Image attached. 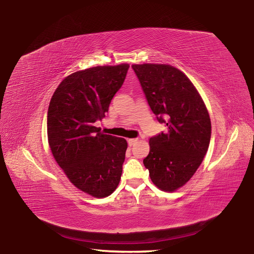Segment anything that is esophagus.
Instances as JSON below:
<instances>
[{
  "label": "esophagus",
  "instance_id": "obj_1",
  "mask_svg": "<svg viewBox=\"0 0 254 254\" xmlns=\"http://www.w3.org/2000/svg\"><path fill=\"white\" fill-rule=\"evenodd\" d=\"M137 142H138V139H128V140H127V143H128L129 146L135 145Z\"/></svg>",
  "mask_w": 254,
  "mask_h": 254
}]
</instances>
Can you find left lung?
Returning a JSON list of instances; mask_svg holds the SVG:
<instances>
[{"mask_svg":"<svg viewBox=\"0 0 254 254\" xmlns=\"http://www.w3.org/2000/svg\"><path fill=\"white\" fill-rule=\"evenodd\" d=\"M146 100L167 130L149 140L143 164L159 190L174 191L195 173L207 153L211 122L199 93L180 70L170 64H132Z\"/></svg>","mask_w":254,"mask_h":254,"instance_id":"left-lung-1","label":"left lung"}]
</instances>
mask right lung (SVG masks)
Wrapping results in <instances>:
<instances>
[{
    "mask_svg": "<svg viewBox=\"0 0 254 254\" xmlns=\"http://www.w3.org/2000/svg\"><path fill=\"white\" fill-rule=\"evenodd\" d=\"M129 65H99L65 77L50 100L47 136L66 177L95 197L110 195L123 173L127 143L105 135L95 123L108 112Z\"/></svg>",
    "mask_w": 254,
    "mask_h": 254,
    "instance_id": "obj_1",
    "label": "right lung"
}]
</instances>
